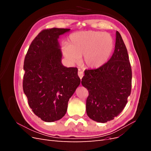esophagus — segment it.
Here are the masks:
<instances>
[{"instance_id": "obj_1", "label": "esophagus", "mask_w": 151, "mask_h": 151, "mask_svg": "<svg viewBox=\"0 0 151 151\" xmlns=\"http://www.w3.org/2000/svg\"><path fill=\"white\" fill-rule=\"evenodd\" d=\"M78 76H79V77H80V79H82V78H83V76H84L83 72V71H79V72H78Z\"/></svg>"}]
</instances>
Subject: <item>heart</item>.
Segmentation results:
<instances>
[{"instance_id":"obj_1","label":"heart","mask_w":151,"mask_h":151,"mask_svg":"<svg viewBox=\"0 0 151 151\" xmlns=\"http://www.w3.org/2000/svg\"><path fill=\"white\" fill-rule=\"evenodd\" d=\"M114 39L108 33L83 31L70 35L68 44L62 46V53L71 63H78L83 55L84 66L96 69L108 61L114 48Z\"/></svg>"}]
</instances>
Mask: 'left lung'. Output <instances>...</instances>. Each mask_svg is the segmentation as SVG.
I'll use <instances>...</instances> for the list:
<instances>
[{
    "label": "left lung",
    "mask_w": 151,
    "mask_h": 151,
    "mask_svg": "<svg viewBox=\"0 0 151 151\" xmlns=\"http://www.w3.org/2000/svg\"><path fill=\"white\" fill-rule=\"evenodd\" d=\"M125 45L116 32L115 51L104 65L86 70L81 83L88 89L86 113L94 121L106 123L123 111L131 93L132 69Z\"/></svg>",
    "instance_id": "left-lung-1"
}]
</instances>
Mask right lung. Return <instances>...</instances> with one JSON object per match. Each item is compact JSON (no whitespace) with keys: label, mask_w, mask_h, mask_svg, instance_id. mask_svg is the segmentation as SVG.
<instances>
[{"label":"right lung","mask_w":151,"mask_h":151,"mask_svg":"<svg viewBox=\"0 0 151 151\" xmlns=\"http://www.w3.org/2000/svg\"><path fill=\"white\" fill-rule=\"evenodd\" d=\"M70 29L42 31L31 43L24 58V93L32 111L42 120L55 122L65 115L68 101L80 84L76 67L62 63L58 39Z\"/></svg>","instance_id":"obj_1"}]
</instances>
